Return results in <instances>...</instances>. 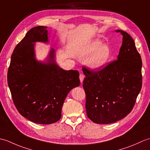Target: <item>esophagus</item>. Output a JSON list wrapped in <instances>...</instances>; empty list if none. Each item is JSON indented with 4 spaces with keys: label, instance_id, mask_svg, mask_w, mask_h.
<instances>
[{
    "label": "esophagus",
    "instance_id": "esophagus-1",
    "mask_svg": "<svg viewBox=\"0 0 150 150\" xmlns=\"http://www.w3.org/2000/svg\"><path fill=\"white\" fill-rule=\"evenodd\" d=\"M84 77H85V76L83 74H82V73H81L80 75H79V79H80V81H81V83H82V82H83Z\"/></svg>",
    "mask_w": 150,
    "mask_h": 150
}]
</instances>
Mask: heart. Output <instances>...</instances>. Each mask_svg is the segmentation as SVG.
Segmentation results:
<instances>
[{
  "label": "heart",
  "instance_id": "b5f03b06",
  "mask_svg": "<svg viewBox=\"0 0 150 150\" xmlns=\"http://www.w3.org/2000/svg\"><path fill=\"white\" fill-rule=\"evenodd\" d=\"M77 56L81 60H87V65L90 69L98 70L106 64L111 57L110 47L96 39L85 42L77 52Z\"/></svg>",
  "mask_w": 150,
  "mask_h": 150
}]
</instances>
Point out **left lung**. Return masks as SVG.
Segmentation results:
<instances>
[{"mask_svg": "<svg viewBox=\"0 0 150 150\" xmlns=\"http://www.w3.org/2000/svg\"><path fill=\"white\" fill-rule=\"evenodd\" d=\"M117 60L103 69L82 68L87 116L97 124L115 122L131 112L142 88V60L132 37L122 30Z\"/></svg>", "mask_w": 150, "mask_h": 150, "instance_id": "8db88e82", "label": "left lung"}]
</instances>
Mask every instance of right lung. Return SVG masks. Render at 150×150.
<instances>
[{"label":"right lung","instance_id":"1","mask_svg":"<svg viewBox=\"0 0 150 150\" xmlns=\"http://www.w3.org/2000/svg\"><path fill=\"white\" fill-rule=\"evenodd\" d=\"M48 43L46 26L28 31L11 57L8 83L15 107L31 122L50 124L60 120L66 97L80 85L77 70H64L57 64L51 48L45 62L35 58V42Z\"/></svg>","mask_w":150,"mask_h":150}]
</instances>
